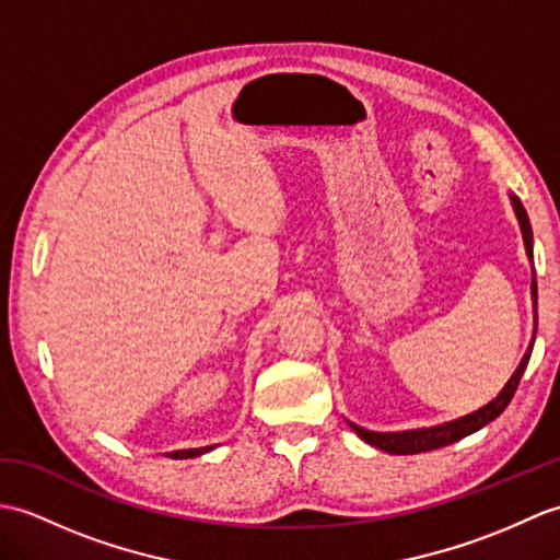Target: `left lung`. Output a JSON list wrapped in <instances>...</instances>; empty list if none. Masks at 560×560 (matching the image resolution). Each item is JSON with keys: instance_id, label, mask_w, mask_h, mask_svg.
I'll return each mask as SVG.
<instances>
[{"instance_id": "8db88e82", "label": "left lung", "mask_w": 560, "mask_h": 560, "mask_svg": "<svg viewBox=\"0 0 560 560\" xmlns=\"http://www.w3.org/2000/svg\"><path fill=\"white\" fill-rule=\"evenodd\" d=\"M511 198V205H513V212L517 217V224H520V231H523V243H525V253L529 257V262H535V253H532V226H529V217L525 212L523 202H520L513 192H509ZM532 312H535V334H532V341L525 350L523 360H520L517 370L513 372V376L509 382H505V386L501 388V394L493 398L491 402H487L485 408H479L470 415H465V418L460 420H453V422H446V424H436V427H424V429H410V432H370V429L365 427H358L355 422H348L350 429L365 441V444L380 448V451H386V453H394V456H412V453H422V451H434V448H444L448 444H456V441L470 436L475 432H479V429L487 427L489 422H493L499 418V415L509 408V402L515 394V388L520 384V380H523L525 374V368L529 362V355H532V348H535V336H537V277L535 271H532Z\"/></svg>"}]
</instances>
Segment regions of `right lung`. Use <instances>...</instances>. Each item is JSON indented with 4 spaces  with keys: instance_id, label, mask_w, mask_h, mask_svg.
Masks as SVG:
<instances>
[{
    "instance_id": "obj_1",
    "label": "right lung",
    "mask_w": 560,
    "mask_h": 560,
    "mask_svg": "<svg viewBox=\"0 0 560 560\" xmlns=\"http://www.w3.org/2000/svg\"><path fill=\"white\" fill-rule=\"evenodd\" d=\"M212 448H214V446H205V448H186V451H174V453H168V456L176 458V460H184V458H195V456H202V453L212 451Z\"/></svg>"
}]
</instances>
